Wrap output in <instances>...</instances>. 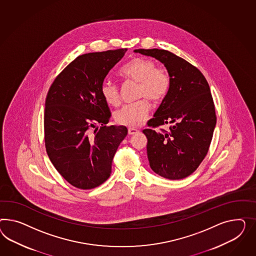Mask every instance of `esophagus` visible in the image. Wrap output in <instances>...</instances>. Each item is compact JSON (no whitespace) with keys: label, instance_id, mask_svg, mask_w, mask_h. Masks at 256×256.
<instances>
[{"label":"esophagus","instance_id":"esophagus-1","mask_svg":"<svg viewBox=\"0 0 256 256\" xmlns=\"http://www.w3.org/2000/svg\"><path fill=\"white\" fill-rule=\"evenodd\" d=\"M138 132V130H136V128H128V134H130V135H135V134H137Z\"/></svg>","mask_w":256,"mask_h":256}]
</instances>
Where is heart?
Instances as JSON below:
<instances>
[{
    "label": "heart",
    "instance_id": "obj_1",
    "mask_svg": "<svg viewBox=\"0 0 256 256\" xmlns=\"http://www.w3.org/2000/svg\"><path fill=\"white\" fill-rule=\"evenodd\" d=\"M119 76L138 83L137 98H147L152 104L163 100L170 88V76L165 68L156 67V63L146 58H134L119 70ZM100 94L110 105L119 104V88L112 81H104L100 86ZM150 110L146 100L123 106L116 112L118 124L130 128H138L146 121Z\"/></svg>",
    "mask_w": 256,
    "mask_h": 256
}]
</instances>
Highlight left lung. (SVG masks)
<instances>
[{
    "mask_svg": "<svg viewBox=\"0 0 256 256\" xmlns=\"http://www.w3.org/2000/svg\"><path fill=\"white\" fill-rule=\"evenodd\" d=\"M165 65L170 88L154 118L144 130L147 156L152 170L170 180H180L198 168L207 156L216 124L210 86L200 70L164 49H136ZM170 124V130L154 128Z\"/></svg>",
    "mask_w": 256,
    "mask_h": 256,
    "instance_id": "obj_1",
    "label": "left lung"
}]
</instances>
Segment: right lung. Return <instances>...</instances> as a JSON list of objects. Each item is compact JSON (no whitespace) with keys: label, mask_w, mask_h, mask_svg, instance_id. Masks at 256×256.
Masks as SVG:
<instances>
[{"label":"right lung","mask_w":256,"mask_h":256,"mask_svg":"<svg viewBox=\"0 0 256 256\" xmlns=\"http://www.w3.org/2000/svg\"><path fill=\"white\" fill-rule=\"evenodd\" d=\"M126 48L78 56L56 76L44 108V144L56 170L72 186L92 189L110 177L124 126H106L110 110L100 86ZM102 126L98 131L96 126ZM96 128L94 132L92 130Z\"/></svg>","instance_id":"obj_1"}]
</instances>
